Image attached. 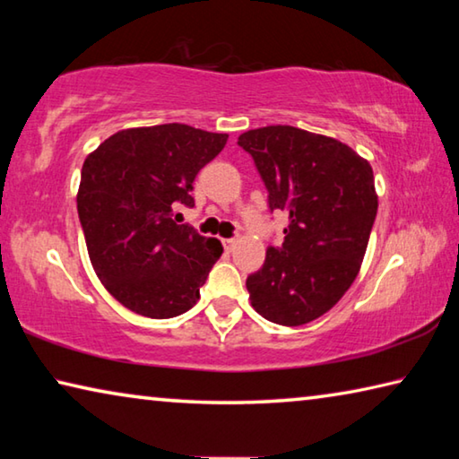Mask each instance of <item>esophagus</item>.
I'll return each mask as SVG.
<instances>
[{"mask_svg": "<svg viewBox=\"0 0 459 459\" xmlns=\"http://www.w3.org/2000/svg\"><path fill=\"white\" fill-rule=\"evenodd\" d=\"M222 245H224V248H227V251H232V248L237 247V238H224Z\"/></svg>", "mask_w": 459, "mask_h": 459, "instance_id": "34e87169", "label": "esophagus"}]
</instances>
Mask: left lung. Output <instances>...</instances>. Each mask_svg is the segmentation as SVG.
<instances>
[{
    "instance_id": "obj_1",
    "label": "left lung",
    "mask_w": 459,
    "mask_h": 459,
    "mask_svg": "<svg viewBox=\"0 0 459 459\" xmlns=\"http://www.w3.org/2000/svg\"><path fill=\"white\" fill-rule=\"evenodd\" d=\"M267 188L269 211H285L281 247L247 277L255 312L281 325L324 316L359 275L377 219L375 176L367 160L338 139L291 126L238 135Z\"/></svg>"
}]
</instances>
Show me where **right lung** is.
Here are the masks:
<instances>
[{
    "mask_svg": "<svg viewBox=\"0 0 459 459\" xmlns=\"http://www.w3.org/2000/svg\"><path fill=\"white\" fill-rule=\"evenodd\" d=\"M227 139L166 123L119 131L84 160L76 208L89 257L131 312L166 320L200 299L222 245L178 224L174 211L194 206V180Z\"/></svg>",
    "mask_w": 459,
    "mask_h": 459,
    "instance_id": "1",
    "label": "right lung"
}]
</instances>
